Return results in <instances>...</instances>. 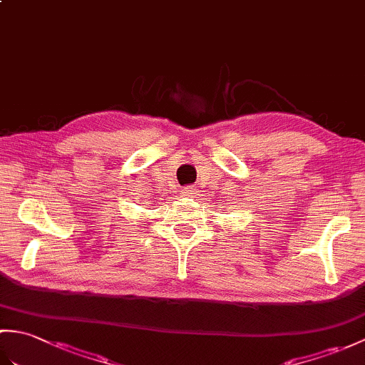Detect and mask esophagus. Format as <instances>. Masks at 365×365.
Here are the masks:
<instances>
[{"label":"esophagus","mask_w":365,"mask_h":365,"mask_svg":"<svg viewBox=\"0 0 365 365\" xmlns=\"http://www.w3.org/2000/svg\"><path fill=\"white\" fill-rule=\"evenodd\" d=\"M182 196H192L195 195V188H191V187H185V188H182V192H180Z\"/></svg>","instance_id":"1"}]
</instances>
